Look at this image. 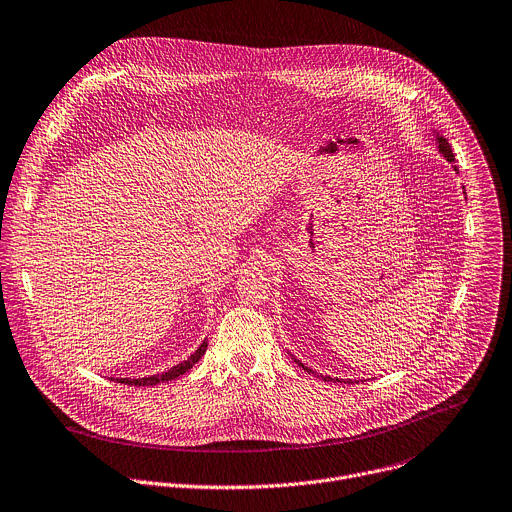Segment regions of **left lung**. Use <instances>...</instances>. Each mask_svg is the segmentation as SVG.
Segmentation results:
<instances>
[{
  "instance_id": "obj_1",
  "label": "left lung",
  "mask_w": 512,
  "mask_h": 512,
  "mask_svg": "<svg viewBox=\"0 0 512 512\" xmlns=\"http://www.w3.org/2000/svg\"><path fill=\"white\" fill-rule=\"evenodd\" d=\"M437 141H439V151L443 153V157H445V159H447L449 163H453V161H455V157H453L451 145H449V143L445 141V138H443V136H439V138H437ZM455 171H457V169H455ZM294 361H296V359H294ZM296 363H298V365H300V367H302L304 371H308V374H314V371H312L310 367H306L304 363H300V361H296ZM320 378H322L324 382H339V380H333V378H329V376H320Z\"/></svg>"
}]
</instances>
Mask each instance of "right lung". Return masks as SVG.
Here are the masks:
<instances>
[{"instance_id":"add662e5","label":"right lung","mask_w":512,"mask_h":512,"mask_svg":"<svg viewBox=\"0 0 512 512\" xmlns=\"http://www.w3.org/2000/svg\"><path fill=\"white\" fill-rule=\"evenodd\" d=\"M206 347H208V341H204L200 347H198V351L192 355V357H188L185 361H181L179 365H173L171 369H167L165 374H157V376H149V378H138V380H128V378H120L118 382L120 384H128V386H157V384H161V382H169V380H175V378H179V376H183L185 371H188L190 367H194V363H198L200 359H202V355L206 353Z\"/></svg>"}]
</instances>
